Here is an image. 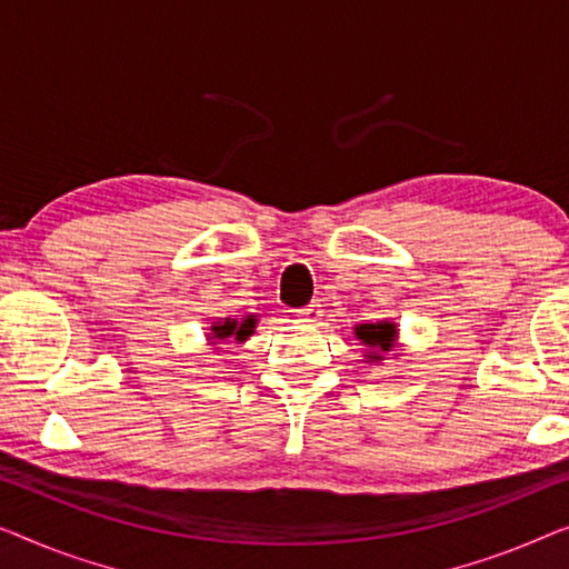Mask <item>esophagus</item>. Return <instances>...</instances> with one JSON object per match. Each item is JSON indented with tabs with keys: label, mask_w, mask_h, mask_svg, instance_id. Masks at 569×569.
Segmentation results:
<instances>
[{
	"label": "esophagus",
	"mask_w": 569,
	"mask_h": 569,
	"mask_svg": "<svg viewBox=\"0 0 569 569\" xmlns=\"http://www.w3.org/2000/svg\"><path fill=\"white\" fill-rule=\"evenodd\" d=\"M296 317H299L301 322H317V319L322 317V309H319V303H309V307L296 309Z\"/></svg>",
	"instance_id": "1"
}]
</instances>
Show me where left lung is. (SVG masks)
<instances>
[{"mask_svg":"<svg viewBox=\"0 0 569 569\" xmlns=\"http://www.w3.org/2000/svg\"><path fill=\"white\" fill-rule=\"evenodd\" d=\"M356 335H358V340H363L368 348L376 350V353L371 356L373 361H381V353H389V350L395 348L397 330H395V325H389V322H376V325L356 327Z\"/></svg>","mask_w":569,"mask_h":569,"instance_id":"left-lung-1","label":"left lung"}]
</instances>
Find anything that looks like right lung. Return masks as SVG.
Returning <instances> with one entry per match:
<instances>
[{
  "instance_id": "add662e5",
  "label": "right lung",
  "mask_w": 569,
  "mask_h": 569,
  "mask_svg": "<svg viewBox=\"0 0 569 569\" xmlns=\"http://www.w3.org/2000/svg\"><path fill=\"white\" fill-rule=\"evenodd\" d=\"M254 322H258L254 317H247V319H242V322H237V319H227V322L213 325V338H219V340L221 338L244 340V338H250V335H252Z\"/></svg>"
}]
</instances>
